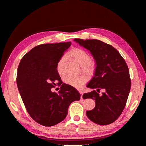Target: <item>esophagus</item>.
<instances>
[{"label":"esophagus","mask_w":146,"mask_h":146,"mask_svg":"<svg viewBox=\"0 0 146 146\" xmlns=\"http://www.w3.org/2000/svg\"><path fill=\"white\" fill-rule=\"evenodd\" d=\"M79 92H80V94H81V99H83V98H82V97H83V92L82 91H79Z\"/></svg>","instance_id":"34e87169"}]
</instances>
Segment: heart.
Listing matches in <instances>:
<instances>
[{
  "mask_svg": "<svg viewBox=\"0 0 146 146\" xmlns=\"http://www.w3.org/2000/svg\"><path fill=\"white\" fill-rule=\"evenodd\" d=\"M68 55L81 66L83 72L89 75L93 74L96 69V63L91 60V55L86 50L80 48H74L68 53ZM65 57L62 56L56 64V70L60 76H63L65 74ZM87 80V77L84 76H68L64 78V82L77 89H80Z\"/></svg>",
  "mask_w": 146,
  "mask_h": 146,
  "instance_id": "1",
  "label": "heart"
}]
</instances>
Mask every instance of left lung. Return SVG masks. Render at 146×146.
<instances>
[{"instance_id":"left-lung-1","label":"left lung","mask_w":146,"mask_h":146,"mask_svg":"<svg viewBox=\"0 0 146 146\" xmlns=\"http://www.w3.org/2000/svg\"><path fill=\"white\" fill-rule=\"evenodd\" d=\"M79 45L90 51L96 61L94 76L86 86L105 91L100 96L96 90L83 95V99L95 100V108L86 111L91 121L106 125L115 121L125 108L131 88L128 66L119 52L112 46L98 39L76 38Z\"/></svg>"}]
</instances>
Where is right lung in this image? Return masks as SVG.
Here are the masks:
<instances>
[{"mask_svg":"<svg viewBox=\"0 0 146 146\" xmlns=\"http://www.w3.org/2000/svg\"><path fill=\"white\" fill-rule=\"evenodd\" d=\"M70 44L67 42L35 47L23 57L17 68V86L25 108L43 126H54L63 121L70 104L80 99L76 89L61 85L63 82L58 94L51 91L56 80L57 85L61 82L56 64Z\"/></svg>","mask_w":146,"mask_h":146,"instance_id":"add662e5","label":"right lung"}]
</instances>
